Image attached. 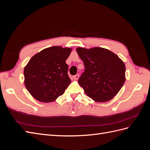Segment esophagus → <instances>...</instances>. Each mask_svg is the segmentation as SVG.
I'll list each match as a JSON object with an SVG mask.
<instances>
[{"instance_id":"esophagus-1","label":"esophagus","mask_w":150,"mask_h":150,"mask_svg":"<svg viewBox=\"0 0 150 150\" xmlns=\"http://www.w3.org/2000/svg\"><path fill=\"white\" fill-rule=\"evenodd\" d=\"M79 75L78 74H77L74 75V76H73V78H74V79L75 80H78V78H79Z\"/></svg>"}]
</instances>
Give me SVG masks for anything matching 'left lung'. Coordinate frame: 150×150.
Here are the masks:
<instances>
[{
  "mask_svg": "<svg viewBox=\"0 0 150 150\" xmlns=\"http://www.w3.org/2000/svg\"><path fill=\"white\" fill-rule=\"evenodd\" d=\"M76 51L85 67L78 79L85 93L96 102L111 100L125 83L124 62L115 53L101 47H78Z\"/></svg>",
  "mask_w": 150,
  "mask_h": 150,
  "instance_id": "8db88e82",
  "label": "left lung"
}]
</instances>
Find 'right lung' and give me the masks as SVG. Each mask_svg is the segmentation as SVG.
Here are the masks:
<instances>
[{
  "label": "right lung",
  "instance_id": "add662e5",
  "mask_svg": "<svg viewBox=\"0 0 150 150\" xmlns=\"http://www.w3.org/2000/svg\"><path fill=\"white\" fill-rule=\"evenodd\" d=\"M70 48L53 46L32 57L24 68L25 86L38 101L49 103L64 94L71 83L66 61Z\"/></svg>",
  "mask_w": 150,
  "mask_h": 150
}]
</instances>
